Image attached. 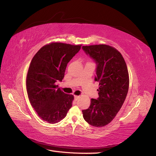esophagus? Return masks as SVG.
I'll list each match as a JSON object with an SVG mask.
<instances>
[{"mask_svg":"<svg viewBox=\"0 0 156 156\" xmlns=\"http://www.w3.org/2000/svg\"><path fill=\"white\" fill-rule=\"evenodd\" d=\"M81 97L80 96H78V95H75V99L76 100V101H77V100L80 98Z\"/></svg>","mask_w":156,"mask_h":156,"instance_id":"obj_1","label":"esophagus"}]
</instances>
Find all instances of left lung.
<instances>
[{
  "label": "left lung",
  "instance_id": "left-lung-1",
  "mask_svg": "<svg viewBox=\"0 0 156 156\" xmlns=\"http://www.w3.org/2000/svg\"><path fill=\"white\" fill-rule=\"evenodd\" d=\"M83 49L97 63L95 80L99 83L98 99H91L87 109L83 110L84 119L97 127L109 124L122 107L129 89L127 65L119 51L107 44L83 46Z\"/></svg>",
  "mask_w": 156,
  "mask_h": 156
}]
</instances>
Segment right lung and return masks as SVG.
<instances>
[{
    "instance_id": "right-lung-1",
    "label": "right lung",
    "mask_w": 156,
    "mask_h": 156,
    "mask_svg": "<svg viewBox=\"0 0 156 156\" xmlns=\"http://www.w3.org/2000/svg\"><path fill=\"white\" fill-rule=\"evenodd\" d=\"M81 44L53 42L41 47L32 58L26 77L30 105L44 122L53 124L66 117L74 96L58 87L67 65L81 49Z\"/></svg>"
}]
</instances>
